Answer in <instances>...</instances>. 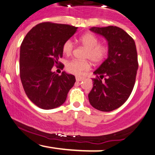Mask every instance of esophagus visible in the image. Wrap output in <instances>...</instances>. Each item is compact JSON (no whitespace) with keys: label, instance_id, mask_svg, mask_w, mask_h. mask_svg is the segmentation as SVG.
<instances>
[{"label":"esophagus","instance_id":"obj_1","mask_svg":"<svg viewBox=\"0 0 155 155\" xmlns=\"http://www.w3.org/2000/svg\"><path fill=\"white\" fill-rule=\"evenodd\" d=\"M76 81H83L84 78L80 77V76H76Z\"/></svg>","mask_w":155,"mask_h":155}]
</instances>
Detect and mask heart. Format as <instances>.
Masks as SVG:
<instances>
[{"instance_id":"b5f03b06","label":"heart","mask_w":155,"mask_h":155,"mask_svg":"<svg viewBox=\"0 0 155 155\" xmlns=\"http://www.w3.org/2000/svg\"><path fill=\"white\" fill-rule=\"evenodd\" d=\"M80 42L86 49L84 58L90 59L92 63H99L102 62L108 53L106 46L99 45V39L92 33H87L79 38ZM74 49V43L71 40H67L63 45V52L65 55H70ZM90 64L88 61H80L71 60L65 64V69L71 74L79 75L90 68Z\"/></svg>"}]
</instances>
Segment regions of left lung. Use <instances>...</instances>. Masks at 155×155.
Segmentation results:
<instances>
[{"instance_id": "8db88e82", "label": "left lung", "mask_w": 155, "mask_h": 155, "mask_svg": "<svg viewBox=\"0 0 155 155\" xmlns=\"http://www.w3.org/2000/svg\"><path fill=\"white\" fill-rule=\"evenodd\" d=\"M90 30L107 41L108 58L93 72L97 78L92 79L89 101L99 111H111L120 107L133 91L138 68L136 44L118 27H92Z\"/></svg>"}]
</instances>
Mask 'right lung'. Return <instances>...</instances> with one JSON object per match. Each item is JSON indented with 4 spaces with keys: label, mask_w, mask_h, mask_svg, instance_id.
<instances>
[{
    "label": "right lung",
    "mask_w": 155,
    "mask_h": 155,
    "mask_svg": "<svg viewBox=\"0 0 155 155\" xmlns=\"http://www.w3.org/2000/svg\"><path fill=\"white\" fill-rule=\"evenodd\" d=\"M76 27L42 22L28 33L20 47L19 72L27 96L43 109L59 107L76 81L75 76L51 71L63 57V45L77 31ZM60 67H64L62 64Z\"/></svg>",
    "instance_id": "obj_1"
}]
</instances>
